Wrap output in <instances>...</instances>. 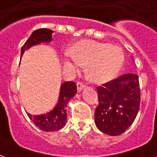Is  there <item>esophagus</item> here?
Masks as SVG:
<instances>
[{"label": "esophagus", "mask_w": 157, "mask_h": 157, "mask_svg": "<svg viewBox=\"0 0 157 157\" xmlns=\"http://www.w3.org/2000/svg\"><path fill=\"white\" fill-rule=\"evenodd\" d=\"M76 85H77V90L78 91H81L85 87H86V86H85L82 82H77Z\"/></svg>", "instance_id": "esophagus-1"}]
</instances>
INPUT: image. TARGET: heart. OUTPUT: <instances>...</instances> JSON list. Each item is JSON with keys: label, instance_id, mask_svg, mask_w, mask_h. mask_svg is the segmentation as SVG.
Returning <instances> with one entry per match:
<instances>
[{"label": "heart", "instance_id": "obj_1", "mask_svg": "<svg viewBox=\"0 0 157 157\" xmlns=\"http://www.w3.org/2000/svg\"><path fill=\"white\" fill-rule=\"evenodd\" d=\"M67 54L75 63V70L80 66L87 67V78L98 85L112 81L121 68L124 59L119 46L88 40L74 44Z\"/></svg>", "mask_w": 157, "mask_h": 157}]
</instances>
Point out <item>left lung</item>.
<instances>
[{"label": "left lung", "instance_id": "1", "mask_svg": "<svg viewBox=\"0 0 157 157\" xmlns=\"http://www.w3.org/2000/svg\"><path fill=\"white\" fill-rule=\"evenodd\" d=\"M98 106L95 124L101 132L116 136L123 134L136 118L140 105L139 76L125 74L98 86Z\"/></svg>", "mask_w": 157, "mask_h": 157}]
</instances>
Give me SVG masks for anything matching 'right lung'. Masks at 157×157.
I'll return each mask as SVG.
<instances>
[{"label":"right lung","instance_id":"1","mask_svg":"<svg viewBox=\"0 0 157 157\" xmlns=\"http://www.w3.org/2000/svg\"><path fill=\"white\" fill-rule=\"evenodd\" d=\"M54 31L47 28H40L34 31L28 40L21 48V56L25 50H28L33 45L40 43H48L52 40ZM77 92L76 83L72 81H66L61 85L59 101L54 109L41 115H31L27 112L28 117L36 126L41 130L47 132L56 131L62 129L67 123V105L69 100Z\"/></svg>","mask_w":157,"mask_h":157}]
</instances>
